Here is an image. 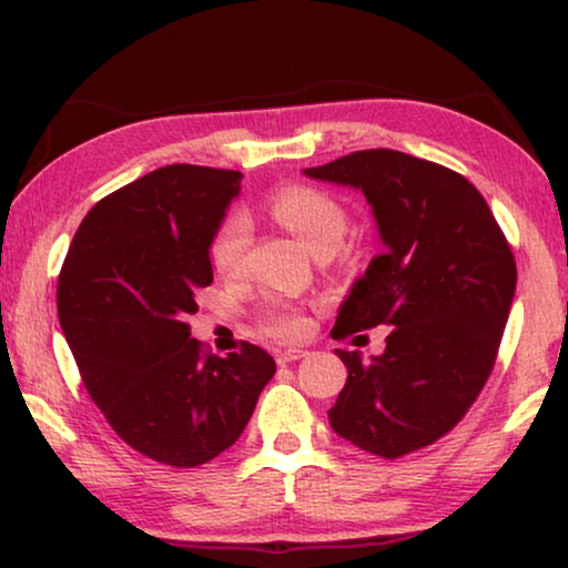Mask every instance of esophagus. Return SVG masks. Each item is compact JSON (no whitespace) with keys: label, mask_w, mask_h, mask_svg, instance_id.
<instances>
[{"label":"esophagus","mask_w":568,"mask_h":568,"mask_svg":"<svg viewBox=\"0 0 568 568\" xmlns=\"http://www.w3.org/2000/svg\"><path fill=\"white\" fill-rule=\"evenodd\" d=\"M301 357H306V349L291 347V349H277V353H275V361H277V365L295 363V361H301Z\"/></svg>","instance_id":"esophagus-1"}]
</instances>
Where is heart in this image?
<instances>
[{"label":"heart","mask_w":568,"mask_h":568,"mask_svg":"<svg viewBox=\"0 0 568 568\" xmlns=\"http://www.w3.org/2000/svg\"><path fill=\"white\" fill-rule=\"evenodd\" d=\"M267 213L298 239L314 257H332L349 231L347 207L318 187H287L267 203ZM252 246V223L242 211H231L215 226L207 246L211 265L234 277L244 270ZM260 326L277 339H298L306 332V316L295 303L267 301L260 311Z\"/></svg>","instance_id":"heart-1"}]
</instances>
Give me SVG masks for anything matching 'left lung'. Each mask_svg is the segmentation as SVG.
<instances>
[{
	"instance_id": "1",
	"label": "left lung",
	"mask_w": 568,
	"mask_h": 568,
	"mask_svg": "<svg viewBox=\"0 0 568 568\" xmlns=\"http://www.w3.org/2000/svg\"><path fill=\"white\" fill-rule=\"evenodd\" d=\"M306 174L363 190L383 242L332 337L386 324V349L371 361L337 349L347 383L329 425L365 453L402 458L450 433L481 394L515 298L513 250L481 193L427 159L367 149Z\"/></svg>"
}]
</instances>
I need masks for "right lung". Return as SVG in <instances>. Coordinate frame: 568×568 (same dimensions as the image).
<instances>
[{"instance_id": "right-lung-1", "label": "right lung", "mask_w": 568, "mask_h": 568, "mask_svg": "<svg viewBox=\"0 0 568 568\" xmlns=\"http://www.w3.org/2000/svg\"><path fill=\"white\" fill-rule=\"evenodd\" d=\"M239 182L242 172L195 164L143 174L84 215L59 275V322L87 394L123 443L174 468L234 445L275 375L257 345L219 357L190 337Z\"/></svg>"}]
</instances>
